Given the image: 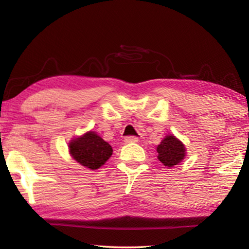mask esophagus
I'll return each mask as SVG.
<instances>
[{"label": "esophagus", "instance_id": "34e87169", "mask_svg": "<svg viewBox=\"0 0 249 249\" xmlns=\"http://www.w3.org/2000/svg\"><path fill=\"white\" fill-rule=\"evenodd\" d=\"M124 142H126V144H129V142H137L138 137H136V136H126L124 138Z\"/></svg>", "mask_w": 249, "mask_h": 249}]
</instances>
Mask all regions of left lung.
Here are the masks:
<instances>
[{
    "label": "left lung",
    "mask_w": 249,
    "mask_h": 249,
    "mask_svg": "<svg viewBox=\"0 0 249 249\" xmlns=\"http://www.w3.org/2000/svg\"><path fill=\"white\" fill-rule=\"evenodd\" d=\"M158 159L167 167H174L181 162L185 156L184 145L179 140L169 135L163 138L157 147Z\"/></svg>",
    "instance_id": "obj_1"
}]
</instances>
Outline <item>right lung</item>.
Returning <instances> with one entry per match:
<instances>
[{"label":"right lung","instance_id":"obj_1","mask_svg":"<svg viewBox=\"0 0 249 249\" xmlns=\"http://www.w3.org/2000/svg\"><path fill=\"white\" fill-rule=\"evenodd\" d=\"M69 150L74 160L92 170L104 165L113 153L111 145L94 132L74 138L69 144Z\"/></svg>","mask_w":249,"mask_h":249}]
</instances>
